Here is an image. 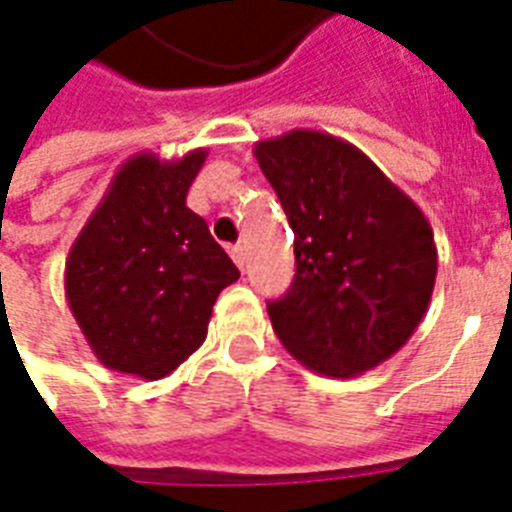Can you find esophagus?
<instances>
[{"instance_id":"1","label":"esophagus","mask_w":512,"mask_h":512,"mask_svg":"<svg viewBox=\"0 0 512 512\" xmlns=\"http://www.w3.org/2000/svg\"><path fill=\"white\" fill-rule=\"evenodd\" d=\"M231 257H233V263L239 265L241 271L247 268V249L241 247V244H236V247H231Z\"/></svg>"}]
</instances>
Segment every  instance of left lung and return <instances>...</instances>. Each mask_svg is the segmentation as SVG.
I'll return each instance as SVG.
<instances>
[{"mask_svg":"<svg viewBox=\"0 0 512 512\" xmlns=\"http://www.w3.org/2000/svg\"><path fill=\"white\" fill-rule=\"evenodd\" d=\"M255 159L295 231V281L268 303L281 345L337 380L388 361L436 287L428 217L364 151L329 132L260 140Z\"/></svg>","mask_w":512,"mask_h":512,"instance_id":"left-lung-1","label":"left lung"}]
</instances>
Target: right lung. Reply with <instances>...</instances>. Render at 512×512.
Wrapping results in <instances>:
<instances>
[{"label":"right lung","mask_w":512,"mask_h":512,"mask_svg":"<svg viewBox=\"0 0 512 512\" xmlns=\"http://www.w3.org/2000/svg\"><path fill=\"white\" fill-rule=\"evenodd\" d=\"M207 159L130 156L66 257V300L100 364L162 380L207 337L212 305L239 268L185 207Z\"/></svg>","instance_id":"right-lung-1"}]
</instances>
